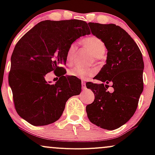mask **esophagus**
I'll return each mask as SVG.
<instances>
[{"mask_svg":"<svg viewBox=\"0 0 155 155\" xmlns=\"http://www.w3.org/2000/svg\"><path fill=\"white\" fill-rule=\"evenodd\" d=\"M81 86H82V89L84 90V89L86 88V83L84 82V81H81Z\"/></svg>","mask_w":155,"mask_h":155,"instance_id":"1","label":"esophagus"}]
</instances>
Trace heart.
Here are the masks:
<instances>
[{"label":"heart","mask_w":155,"mask_h":155,"mask_svg":"<svg viewBox=\"0 0 155 155\" xmlns=\"http://www.w3.org/2000/svg\"><path fill=\"white\" fill-rule=\"evenodd\" d=\"M84 45L93 53L96 58H101L106 51V47L104 42L97 37H89L83 41ZM78 53V46L76 43L69 45L66 51L65 59L68 64H72L75 60ZM97 72L95 68H85L81 67H74L69 71V75L81 79H87L92 77Z\"/></svg>","instance_id":"heart-1"}]
</instances>
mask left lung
<instances>
[{"label": "left lung", "mask_w": 155, "mask_h": 155, "mask_svg": "<svg viewBox=\"0 0 155 155\" xmlns=\"http://www.w3.org/2000/svg\"><path fill=\"white\" fill-rule=\"evenodd\" d=\"M88 25L92 34L104 42L108 52L106 63L95 77L102 84H86L95 95L86 111L92 123L112 130L128 122L136 112L143 89V57L134 40L121 27L94 22ZM110 83L113 93L107 91Z\"/></svg>", "instance_id": "1"}]
</instances>
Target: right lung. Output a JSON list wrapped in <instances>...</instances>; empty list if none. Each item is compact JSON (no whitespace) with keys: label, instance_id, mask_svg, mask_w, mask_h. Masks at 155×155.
Here are the masks:
<instances>
[{"label":"right lung","instance_id":"obj_1","mask_svg":"<svg viewBox=\"0 0 155 155\" xmlns=\"http://www.w3.org/2000/svg\"><path fill=\"white\" fill-rule=\"evenodd\" d=\"M90 34L88 24L78 19L40 22L16 44L11 58L8 83L16 111L34 126L47 125L60 119L65 103L81 91V80L65 76V55L71 44ZM54 70L59 80L45 79Z\"/></svg>","mask_w":155,"mask_h":155}]
</instances>
